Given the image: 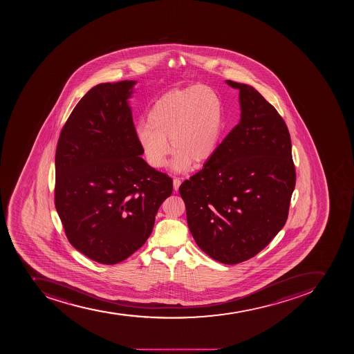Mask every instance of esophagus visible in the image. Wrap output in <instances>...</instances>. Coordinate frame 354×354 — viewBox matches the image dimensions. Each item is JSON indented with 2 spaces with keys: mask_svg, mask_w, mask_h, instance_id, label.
I'll list each match as a JSON object with an SVG mask.
<instances>
[{
  "mask_svg": "<svg viewBox=\"0 0 354 354\" xmlns=\"http://www.w3.org/2000/svg\"><path fill=\"white\" fill-rule=\"evenodd\" d=\"M180 185H181V181H180V178H173V188H174V190L178 191V188H180Z\"/></svg>",
  "mask_w": 354,
  "mask_h": 354,
  "instance_id": "1",
  "label": "esophagus"
}]
</instances>
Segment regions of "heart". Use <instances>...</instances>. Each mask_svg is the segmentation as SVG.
I'll return each instance as SVG.
<instances>
[{
	"label": "heart",
	"instance_id": "b5f03b06",
	"mask_svg": "<svg viewBox=\"0 0 354 354\" xmlns=\"http://www.w3.org/2000/svg\"><path fill=\"white\" fill-rule=\"evenodd\" d=\"M223 107L215 91L203 86L172 91L157 100L147 124L138 125V142L147 163L160 169L171 153L172 169L185 171L213 156L222 133Z\"/></svg>",
	"mask_w": 354,
	"mask_h": 354
}]
</instances>
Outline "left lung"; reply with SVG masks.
<instances>
[{"label":"left lung","mask_w":354,"mask_h":354,"mask_svg":"<svg viewBox=\"0 0 354 354\" xmlns=\"http://www.w3.org/2000/svg\"><path fill=\"white\" fill-rule=\"evenodd\" d=\"M226 84L239 91L240 122L178 191L198 247L234 265L256 256L283 229L295 169L290 132L275 107L251 86Z\"/></svg>","instance_id":"left-lung-1"}]
</instances>
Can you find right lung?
<instances>
[{"mask_svg": "<svg viewBox=\"0 0 354 354\" xmlns=\"http://www.w3.org/2000/svg\"><path fill=\"white\" fill-rule=\"evenodd\" d=\"M135 80L91 88L63 127L55 153V208L77 250L104 265L147 241L172 178L142 158L129 98Z\"/></svg>", "mask_w": 354, "mask_h": 354, "instance_id": "add662e5", "label": "right lung"}]
</instances>
